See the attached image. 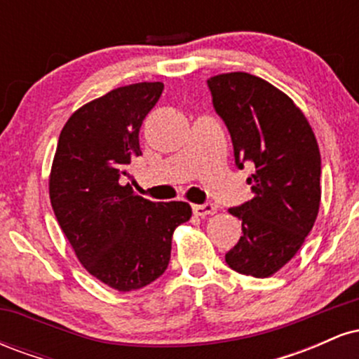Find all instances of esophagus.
I'll return each mask as SVG.
<instances>
[{"mask_svg": "<svg viewBox=\"0 0 359 359\" xmlns=\"http://www.w3.org/2000/svg\"><path fill=\"white\" fill-rule=\"evenodd\" d=\"M214 211H216V205L211 204V203H204V204H196L192 205V212L196 214V216H208V214H212Z\"/></svg>", "mask_w": 359, "mask_h": 359, "instance_id": "34e87169", "label": "esophagus"}]
</instances>
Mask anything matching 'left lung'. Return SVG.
Listing matches in <instances>:
<instances>
[{
  "label": "left lung",
  "instance_id": "1",
  "mask_svg": "<svg viewBox=\"0 0 359 359\" xmlns=\"http://www.w3.org/2000/svg\"><path fill=\"white\" fill-rule=\"evenodd\" d=\"M214 111L231 135L234 163L245 168L253 199L229 209L243 236L226 253L234 271L265 278L295 257L320 203V154L312 128L290 97L246 72L208 81Z\"/></svg>",
  "mask_w": 359,
  "mask_h": 359
}]
</instances>
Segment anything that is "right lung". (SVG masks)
Here are the masks:
<instances>
[{"instance_id": "1", "label": "right lung", "mask_w": 359, "mask_h": 359, "mask_svg": "<svg viewBox=\"0 0 359 359\" xmlns=\"http://www.w3.org/2000/svg\"><path fill=\"white\" fill-rule=\"evenodd\" d=\"M162 90V82H140L82 106L62 128L53 158L50 203L62 231L84 269L118 292L162 277L174 229L192 216L187 203H151L125 184Z\"/></svg>"}]
</instances>
